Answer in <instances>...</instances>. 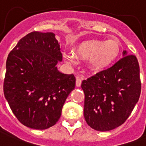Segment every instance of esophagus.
<instances>
[{
  "label": "esophagus",
  "mask_w": 146,
  "mask_h": 146,
  "mask_svg": "<svg viewBox=\"0 0 146 146\" xmlns=\"http://www.w3.org/2000/svg\"><path fill=\"white\" fill-rule=\"evenodd\" d=\"M82 83V79L80 76H76V86L77 87H80Z\"/></svg>",
  "instance_id": "1"
}]
</instances>
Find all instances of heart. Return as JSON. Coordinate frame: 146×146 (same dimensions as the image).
I'll list each match as a JSON object with an SVG mask.
<instances>
[{"instance_id": "heart-1", "label": "heart", "mask_w": 146, "mask_h": 146, "mask_svg": "<svg viewBox=\"0 0 146 146\" xmlns=\"http://www.w3.org/2000/svg\"><path fill=\"white\" fill-rule=\"evenodd\" d=\"M120 45L117 40L110 38L106 41L91 39L80 42L73 50V54H64L67 64H76V58L88 60V66L94 72L102 71L111 66L119 56Z\"/></svg>"}]
</instances>
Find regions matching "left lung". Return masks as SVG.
Segmentation results:
<instances>
[{
	"mask_svg": "<svg viewBox=\"0 0 146 146\" xmlns=\"http://www.w3.org/2000/svg\"><path fill=\"white\" fill-rule=\"evenodd\" d=\"M84 117L98 131H109L129 117L141 93L139 65L136 56L123 51L113 66L83 80Z\"/></svg>",
	"mask_w": 146,
	"mask_h": 146,
	"instance_id": "obj_1",
	"label": "left lung"
}]
</instances>
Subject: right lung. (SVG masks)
Here are the masks:
<instances>
[{
    "label": "right lung",
    "instance_id": "1",
    "mask_svg": "<svg viewBox=\"0 0 146 146\" xmlns=\"http://www.w3.org/2000/svg\"><path fill=\"white\" fill-rule=\"evenodd\" d=\"M61 61L60 44L53 33H29L8 55L3 93L13 113L26 127L48 129L60 117L76 85L73 74L57 70Z\"/></svg>",
    "mask_w": 146,
    "mask_h": 146
}]
</instances>
